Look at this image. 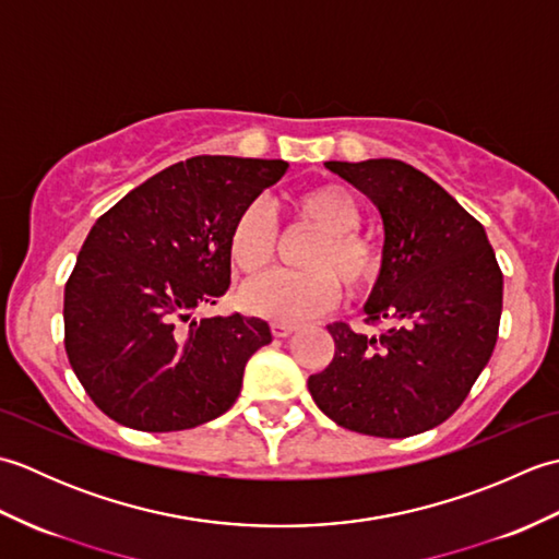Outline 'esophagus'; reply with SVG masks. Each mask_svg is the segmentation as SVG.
<instances>
[{"label": "esophagus", "mask_w": 559, "mask_h": 559, "mask_svg": "<svg viewBox=\"0 0 559 559\" xmlns=\"http://www.w3.org/2000/svg\"><path fill=\"white\" fill-rule=\"evenodd\" d=\"M295 329H298V326H295V324H283V322H273L271 324V334L273 336H276V338H286V336H290L293 334V331Z\"/></svg>", "instance_id": "obj_1"}]
</instances>
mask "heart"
<instances>
[{"label": "heart", "instance_id": "obj_1", "mask_svg": "<svg viewBox=\"0 0 559 559\" xmlns=\"http://www.w3.org/2000/svg\"><path fill=\"white\" fill-rule=\"evenodd\" d=\"M293 218L317 233L300 259L305 271H271L240 290L242 310L298 324L329 310L338 300V283L350 295L374 288L382 276V249L358 230L360 204L346 187L322 185L305 189L290 201ZM278 230L266 206L249 204L237 213L228 233V252L242 273H259L276 254Z\"/></svg>", "mask_w": 559, "mask_h": 559}]
</instances>
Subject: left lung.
I'll return each instance as SVG.
<instances>
[{"instance_id":"1","label":"left lung","mask_w":559,"mask_h":559,"mask_svg":"<svg viewBox=\"0 0 559 559\" xmlns=\"http://www.w3.org/2000/svg\"><path fill=\"white\" fill-rule=\"evenodd\" d=\"M382 213L384 266L365 305L379 336L329 324L334 360L307 379L324 415L353 432L403 439L466 401L497 343L502 271L483 225L432 177L394 158L324 163Z\"/></svg>"}]
</instances>
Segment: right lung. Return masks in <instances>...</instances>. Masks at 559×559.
Instances as JSON below:
<instances>
[{
    "label": "right lung",
    "mask_w": 559,
    "mask_h": 559,
    "mask_svg": "<svg viewBox=\"0 0 559 559\" xmlns=\"http://www.w3.org/2000/svg\"><path fill=\"white\" fill-rule=\"evenodd\" d=\"M286 170V160L197 156L93 225L64 288V348L108 418L141 432L189 430L240 396L269 324L192 312L228 290L230 225Z\"/></svg>",
    "instance_id": "add662e5"
}]
</instances>
